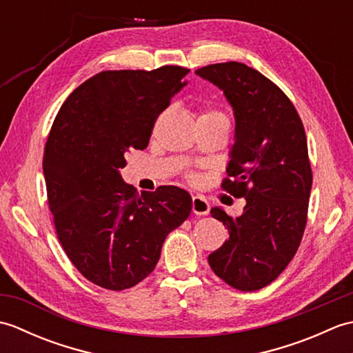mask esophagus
I'll return each instance as SVG.
<instances>
[{
    "mask_svg": "<svg viewBox=\"0 0 353 353\" xmlns=\"http://www.w3.org/2000/svg\"><path fill=\"white\" fill-rule=\"evenodd\" d=\"M192 212L196 215H208L209 214V203L199 196L192 197Z\"/></svg>",
    "mask_w": 353,
    "mask_h": 353,
    "instance_id": "1",
    "label": "esophagus"
}]
</instances>
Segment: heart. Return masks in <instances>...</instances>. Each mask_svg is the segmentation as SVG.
<instances>
[{
  "label": "heart",
  "mask_w": 353,
  "mask_h": 353,
  "mask_svg": "<svg viewBox=\"0 0 353 353\" xmlns=\"http://www.w3.org/2000/svg\"><path fill=\"white\" fill-rule=\"evenodd\" d=\"M199 119H224V121H228V118L219 110H206L200 115Z\"/></svg>",
  "instance_id": "obj_1"
}]
</instances>
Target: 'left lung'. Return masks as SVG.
<instances>
[{
	"mask_svg": "<svg viewBox=\"0 0 353 353\" xmlns=\"http://www.w3.org/2000/svg\"><path fill=\"white\" fill-rule=\"evenodd\" d=\"M196 74L221 89L234 110L229 179L221 186L245 199L238 216L211 209L229 239L209 254V265L236 290L264 288L290 264L306 226L312 172L302 119L272 80L244 63H215Z\"/></svg>",
	"mask_w": 353,
	"mask_h": 353,
	"instance_id": "obj_1",
	"label": "left lung"
}]
</instances>
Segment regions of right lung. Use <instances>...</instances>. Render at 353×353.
Listing matches in <instances>:
<instances>
[{"mask_svg": "<svg viewBox=\"0 0 353 353\" xmlns=\"http://www.w3.org/2000/svg\"><path fill=\"white\" fill-rule=\"evenodd\" d=\"M188 72H99L74 89L52 123L42 162L50 211L65 253L99 287L121 291L145 279L165 238L191 214L185 190L159 186L139 196L121 177L125 156L148 145Z\"/></svg>", "mask_w": 353, "mask_h": 353, "instance_id": "add662e5", "label": "right lung"}]
</instances>
